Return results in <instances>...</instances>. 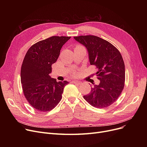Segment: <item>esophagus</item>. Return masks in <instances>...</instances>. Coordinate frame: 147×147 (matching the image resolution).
<instances>
[{
  "mask_svg": "<svg viewBox=\"0 0 147 147\" xmlns=\"http://www.w3.org/2000/svg\"><path fill=\"white\" fill-rule=\"evenodd\" d=\"M72 83H75V84H80L81 83L80 82H79V81H76V80H73Z\"/></svg>",
  "mask_w": 147,
  "mask_h": 147,
  "instance_id": "1",
  "label": "esophagus"
}]
</instances>
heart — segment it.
I'll return each mask as SVG.
<instances>
[{
	"label": "heart",
	"instance_id": "heart-1",
	"mask_svg": "<svg viewBox=\"0 0 147 147\" xmlns=\"http://www.w3.org/2000/svg\"><path fill=\"white\" fill-rule=\"evenodd\" d=\"M82 47H83V46H82L81 45H77L76 46V48H82ZM76 72H75V71H73V74H74V75H76Z\"/></svg>",
	"mask_w": 147,
	"mask_h": 147
}]
</instances>
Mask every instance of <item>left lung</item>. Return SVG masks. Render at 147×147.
<instances>
[{
  "mask_svg": "<svg viewBox=\"0 0 147 147\" xmlns=\"http://www.w3.org/2000/svg\"><path fill=\"white\" fill-rule=\"evenodd\" d=\"M87 48L90 65L97 69L98 85L83 96L91 105L104 109L118 99L125 86V67L119 51L108 41L93 35L74 37Z\"/></svg>",
  "mask_w": 147,
  "mask_h": 147,
  "instance_id": "1",
  "label": "left lung"
}]
</instances>
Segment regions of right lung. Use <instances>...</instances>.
Segmentation results:
<instances>
[{"label": "right lung", "mask_w": 147, "mask_h": 147, "mask_svg": "<svg viewBox=\"0 0 147 147\" xmlns=\"http://www.w3.org/2000/svg\"><path fill=\"white\" fill-rule=\"evenodd\" d=\"M70 38L52 36L32 45L26 54L21 69L22 90L28 103L37 111L53 109L62 99L64 86L69 83L65 80L58 82L49 74L61 48Z\"/></svg>", "instance_id": "obj_1"}]
</instances>
